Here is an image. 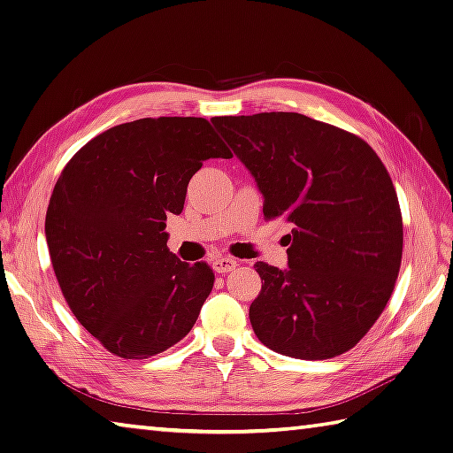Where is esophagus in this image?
Here are the masks:
<instances>
[{
	"label": "esophagus",
	"mask_w": 453,
	"mask_h": 453,
	"mask_svg": "<svg viewBox=\"0 0 453 453\" xmlns=\"http://www.w3.org/2000/svg\"><path fill=\"white\" fill-rule=\"evenodd\" d=\"M236 265H238L236 260H233V257H228V256H220V257H215V260H213V270H215L217 273H228V272H233Z\"/></svg>",
	"instance_id": "34e87169"
}]
</instances>
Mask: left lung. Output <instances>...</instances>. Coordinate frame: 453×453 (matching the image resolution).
<instances>
[{
    "label": "left lung",
    "mask_w": 453,
    "mask_h": 453,
    "mask_svg": "<svg viewBox=\"0 0 453 453\" xmlns=\"http://www.w3.org/2000/svg\"><path fill=\"white\" fill-rule=\"evenodd\" d=\"M252 173L264 215L291 225L288 267L257 262V340L299 359L348 352L380 319L403 256L399 199L372 146L301 113L211 119Z\"/></svg>",
    "instance_id": "8db88e82"
}]
</instances>
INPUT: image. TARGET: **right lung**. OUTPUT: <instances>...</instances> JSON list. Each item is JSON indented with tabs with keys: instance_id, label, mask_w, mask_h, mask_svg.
Returning a JSON list of instances; mask_svg holds the SVG:
<instances>
[{
	"instance_id": "right-lung-1",
	"label": "right lung",
	"mask_w": 453,
	"mask_h": 453,
	"mask_svg": "<svg viewBox=\"0 0 453 453\" xmlns=\"http://www.w3.org/2000/svg\"><path fill=\"white\" fill-rule=\"evenodd\" d=\"M228 149L201 117L138 119L97 134L62 170L44 234L64 299L111 354L144 359L196 325L215 275L168 250L165 219Z\"/></svg>"
}]
</instances>
